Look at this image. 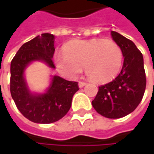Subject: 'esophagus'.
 I'll list each match as a JSON object with an SVG mask.
<instances>
[{"label": "esophagus", "mask_w": 154, "mask_h": 154, "mask_svg": "<svg viewBox=\"0 0 154 154\" xmlns=\"http://www.w3.org/2000/svg\"><path fill=\"white\" fill-rule=\"evenodd\" d=\"M85 85H86V83H85V82H82V81H79V82H78V86H79L80 88L84 87Z\"/></svg>", "instance_id": "1"}]
</instances>
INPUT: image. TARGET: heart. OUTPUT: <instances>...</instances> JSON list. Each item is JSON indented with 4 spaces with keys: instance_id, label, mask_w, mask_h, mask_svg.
Here are the masks:
<instances>
[{
    "instance_id": "b5f03b06",
    "label": "heart",
    "mask_w": 154,
    "mask_h": 154,
    "mask_svg": "<svg viewBox=\"0 0 154 154\" xmlns=\"http://www.w3.org/2000/svg\"><path fill=\"white\" fill-rule=\"evenodd\" d=\"M63 51L54 56V64L62 76L69 78L78 77L85 67L91 80L106 83L119 75L123 64L122 49L112 40H76L69 43Z\"/></svg>"
}]
</instances>
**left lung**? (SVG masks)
I'll list each match as a JSON object with an SVG mask.
<instances>
[{
    "mask_svg": "<svg viewBox=\"0 0 154 154\" xmlns=\"http://www.w3.org/2000/svg\"><path fill=\"white\" fill-rule=\"evenodd\" d=\"M111 37L122 49V69L114 80L99 86L92 105L105 118L119 119L134 111L141 103L146 77L143 54L136 45L115 31H111Z\"/></svg>",
    "mask_w": 154,
    "mask_h": 154,
    "instance_id": "obj_1",
    "label": "left lung"
}]
</instances>
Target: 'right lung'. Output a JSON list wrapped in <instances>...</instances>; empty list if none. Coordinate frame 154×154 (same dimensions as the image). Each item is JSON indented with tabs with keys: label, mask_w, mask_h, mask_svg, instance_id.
Segmentation results:
<instances>
[{
	"label": "right lung",
	"mask_w": 154,
	"mask_h": 154,
	"mask_svg": "<svg viewBox=\"0 0 154 154\" xmlns=\"http://www.w3.org/2000/svg\"><path fill=\"white\" fill-rule=\"evenodd\" d=\"M54 39L51 34L37 35L19 48L11 64V94L18 110L35 123L49 124L60 120L71 107L73 95L79 90L77 82L52 76L45 93H32L25 70L34 61H41L55 69L52 61Z\"/></svg>",
	"instance_id": "obj_1"
}]
</instances>
